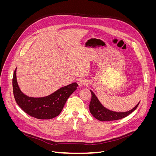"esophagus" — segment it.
<instances>
[{"label": "esophagus", "mask_w": 156, "mask_h": 156, "mask_svg": "<svg viewBox=\"0 0 156 156\" xmlns=\"http://www.w3.org/2000/svg\"><path fill=\"white\" fill-rule=\"evenodd\" d=\"M78 84H79V86H80V87L84 86V85H86V84H87V81L84 79H80V80H79V81H78Z\"/></svg>", "instance_id": "34e87169"}]
</instances>
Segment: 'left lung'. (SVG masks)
Returning <instances> with one entry per match:
<instances>
[{
	"label": "left lung",
	"mask_w": 156,
	"mask_h": 156,
	"mask_svg": "<svg viewBox=\"0 0 156 156\" xmlns=\"http://www.w3.org/2000/svg\"><path fill=\"white\" fill-rule=\"evenodd\" d=\"M90 92L92 94V98L89 105L90 112L94 118L100 121H112L123 119L133 112L140 103L139 101L137 105L129 111L115 112L105 108L99 101L94 93L92 90H90Z\"/></svg>",
	"instance_id": "1"
}]
</instances>
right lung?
<instances>
[{"mask_svg":"<svg viewBox=\"0 0 156 156\" xmlns=\"http://www.w3.org/2000/svg\"><path fill=\"white\" fill-rule=\"evenodd\" d=\"M16 69L12 79L13 96L17 105L27 114L37 119H51L59 115L68 98L78 84L73 83L59 88L50 95L41 98L29 97L23 93L17 81Z\"/></svg>","mask_w":156,"mask_h":156,"instance_id":"add662e5","label":"right lung"}]
</instances>
